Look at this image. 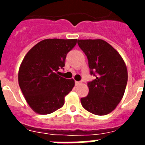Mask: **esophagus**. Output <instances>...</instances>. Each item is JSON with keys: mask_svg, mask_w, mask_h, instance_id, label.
<instances>
[{"mask_svg": "<svg viewBox=\"0 0 145 145\" xmlns=\"http://www.w3.org/2000/svg\"><path fill=\"white\" fill-rule=\"evenodd\" d=\"M75 85L78 86V85H81V82H75Z\"/></svg>", "mask_w": 145, "mask_h": 145, "instance_id": "34e87169", "label": "esophagus"}]
</instances>
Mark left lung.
I'll return each mask as SVG.
<instances>
[{"mask_svg": "<svg viewBox=\"0 0 145 145\" xmlns=\"http://www.w3.org/2000/svg\"><path fill=\"white\" fill-rule=\"evenodd\" d=\"M78 44L88 60L91 74L88 95L81 99L82 106L95 115L113 111L121 101L127 83V69L117 51L103 39H78Z\"/></svg>", "mask_w": 145, "mask_h": 145, "instance_id": "1", "label": "left lung"}]
</instances>
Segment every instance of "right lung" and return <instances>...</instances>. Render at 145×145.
Here are the masks:
<instances>
[{"mask_svg":"<svg viewBox=\"0 0 145 145\" xmlns=\"http://www.w3.org/2000/svg\"><path fill=\"white\" fill-rule=\"evenodd\" d=\"M77 39H46L35 45L24 57L18 71V84L27 103L39 114L60 109L74 86V79L58 75L67 53Z\"/></svg>","mask_w":145,"mask_h":145,"instance_id":"add662e5","label":"right lung"}]
</instances>
